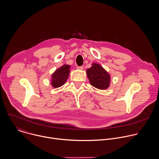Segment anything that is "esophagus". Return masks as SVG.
<instances>
[{"label":"esophagus","instance_id":"obj_1","mask_svg":"<svg viewBox=\"0 0 159 159\" xmlns=\"http://www.w3.org/2000/svg\"><path fill=\"white\" fill-rule=\"evenodd\" d=\"M77 69H79V70H83V69H84V67H83V66H79V67H77Z\"/></svg>","mask_w":159,"mask_h":159}]
</instances>
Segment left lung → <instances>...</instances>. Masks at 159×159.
I'll list each match as a JSON object with an SVG mask.
<instances>
[{
    "instance_id": "obj_1",
    "label": "left lung",
    "mask_w": 159,
    "mask_h": 159,
    "mask_svg": "<svg viewBox=\"0 0 159 159\" xmlns=\"http://www.w3.org/2000/svg\"><path fill=\"white\" fill-rule=\"evenodd\" d=\"M87 75L93 87L100 90L109 87L111 75L100 64L92 63V67L87 70Z\"/></svg>"
}]
</instances>
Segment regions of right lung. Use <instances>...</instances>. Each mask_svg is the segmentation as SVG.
<instances>
[{"instance_id": "right-lung-1", "label": "right lung", "mask_w": 159, "mask_h": 159, "mask_svg": "<svg viewBox=\"0 0 159 159\" xmlns=\"http://www.w3.org/2000/svg\"><path fill=\"white\" fill-rule=\"evenodd\" d=\"M70 66L64 64L51 75V85L54 88H58L64 85L68 79L70 74Z\"/></svg>"}]
</instances>
